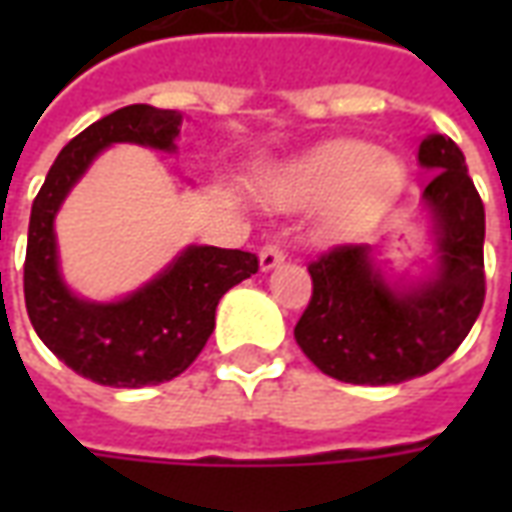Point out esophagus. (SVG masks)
I'll use <instances>...</instances> for the list:
<instances>
[{
  "instance_id": "1",
  "label": "esophagus",
  "mask_w": 512,
  "mask_h": 512,
  "mask_svg": "<svg viewBox=\"0 0 512 512\" xmlns=\"http://www.w3.org/2000/svg\"><path fill=\"white\" fill-rule=\"evenodd\" d=\"M282 260H285V246L279 244V241H271V244H266L260 249V268H263V271L277 268Z\"/></svg>"
}]
</instances>
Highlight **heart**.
Returning <instances> with one entry per match:
<instances>
[{"label":"heart","instance_id":"b5f03b06","mask_svg":"<svg viewBox=\"0 0 512 512\" xmlns=\"http://www.w3.org/2000/svg\"><path fill=\"white\" fill-rule=\"evenodd\" d=\"M406 189V167L392 153H378L365 139H334L285 169L279 197L288 205L337 200L334 224L343 230L381 219Z\"/></svg>","mask_w":512,"mask_h":512}]
</instances>
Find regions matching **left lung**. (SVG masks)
<instances>
[{"label":"left lung","instance_id":"left-lung-1","mask_svg":"<svg viewBox=\"0 0 512 512\" xmlns=\"http://www.w3.org/2000/svg\"><path fill=\"white\" fill-rule=\"evenodd\" d=\"M433 172L425 202L439 230V274L411 293L386 288L365 244H337L312 260V296L296 343L312 365L345 384L386 386L425 376L458 351L485 301V208L461 147L447 134L419 142Z\"/></svg>","mask_w":512,"mask_h":512}]
</instances>
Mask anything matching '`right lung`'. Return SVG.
I'll return each instance as SVG.
<instances>
[{"mask_svg":"<svg viewBox=\"0 0 512 512\" xmlns=\"http://www.w3.org/2000/svg\"><path fill=\"white\" fill-rule=\"evenodd\" d=\"M180 120L172 109L147 104L101 117L62 147L32 202L24 260L29 321L51 354L95 384L136 389L180 376L208 343L219 299L260 268L257 255L244 249L191 246L161 277L117 304H90L62 285L54 213L68 189L112 142L172 150Z\"/></svg>","mask_w":512,"mask_h":512,"instance_id":"1","label":"right lung"}]
</instances>
